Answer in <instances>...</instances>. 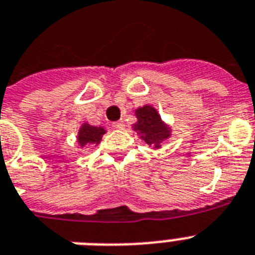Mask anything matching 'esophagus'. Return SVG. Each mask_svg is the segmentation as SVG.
I'll return each instance as SVG.
<instances>
[{
	"mask_svg": "<svg viewBox=\"0 0 255 255\" xmlns=\"http://www.w3.org/2000/svg\"><path fill=\"white\" fill-rule=\"evenodd\" d=\"M113 127H114L115 129H124V122L123 121L114 122V123H113Z\"/></svg>",
	"mask_w": 255,
	"mask_h": 255,
	"instance_id": "esophagus-1",
	"label": "esophagus"
}]
</instances>
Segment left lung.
<instances>
[{
  "mask_svg": "<svg viewBox=\"0 0 255 255\" xmlns=\"http://www.w3.org/2000/svg\"><path fill=\"white\" fill-rule=\"evenodd\" d=\"M137 122L132 126L133 131L140 134V138L154 149H159L160 144L171 136V128L162 121L157 109L150 105L134 110Z\"/></svg>",
  "mask_w": 255,
  "mask_h": 255,
  "instance_id": "8db88e82",
  "label": "left lung"
}]
</instances>
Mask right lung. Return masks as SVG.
Segmentation results:
<instances>
[{
  "instance_id": "right-lung-1",
  "label": "right lung",
  "mask_w": 255,
  "mask_h": 255,
  "mask_svg": "<svg viewBox=\"0 0 255 255\" xmlns=\"http://www.w3.org/2000/svg\"><path fill=\"white\" fill-rule=\"evenodd\" d=\"M105 133L106 129L104 127H96L88 123H83L78 132V142L81 147L93 144L97 146L101 142V138Z\"/></svg>"
}]
</instances>
